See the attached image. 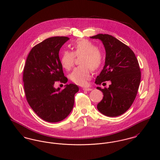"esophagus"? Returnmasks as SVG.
I'll use <instances>...</instances> for the list:
<instances>
[{
  "label": "esophagus",
  "instance_id": "1",
  "mask_svg": "<svg viewBox=\"0 0 160 160\" xmlns=\"http://www.w3.org/2000/svg\"><path fill=\"white\" fill-rule=\"evenodd\" d=\"M82 90L84 91H91L92 89L91 88H83Z\"/></svg>",
  "mask_w": 160,
  "mask_h": 160
}]
</instances>
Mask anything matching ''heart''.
I'll return each mask as SVG.
<instances>
[{
    "label": "heart",
    "mask_w": 160,
    "mask_h": 160,
    "mask_svg": "<svg viewBox=\"0 0 160 160\" xmlns=\"http://www.w3.org/2000/svg\"><path fill=\"white\" fill-rule=\"evenodd\" d=\"M72 52L63 50L60 57L62 67L68 71L74 64L76 57H79L81 65L74 69L69 74L70 80L79 86H86L91 78V70L98 71L103 64L105 57L103 52L94 43L86 39L76 40L71 45Z\"/></svg>",
    "instance_id": "b5f03b06"
}]
</instances>
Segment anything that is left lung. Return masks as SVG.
<instances>
[{
  "label": "left lung",
  "mask_w": 160,
  "mask_h": 160,
  "mask_svg": "<svg viewBox=\"0 0 160 160\" xmlns=\"http://www.w3.org/2000/svg\"><path fill=\"white\" fill-rule=\"evenodd\" d=\"M91 38L101 40L106 50L105 64L95 84L112 82L108 88H97L103 94L97 109L107 116H119L131 107L136 97L141 79L138 60L128 46L111 35L98 34Z\"/></svg>",
  "instance_id": "obj_1"
}]
</instances>
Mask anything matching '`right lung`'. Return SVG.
<instances>
[{
    "mask_svg": "<svg viewBox=\"0 0 160 160\" xmlns=\"http://www.w3.org/2000/svg\"><path fill=\"white\" fill-rule=\"evenodd\" d=\"M69 38L52 37L32 48L27 57L23 80L26 98L33 111L43 120L56 122L67 118L71 112L77 85L69 84L62 90L56 89V81L65 84L58 53Z\"/></svg>",
    "mask_w": 160,
    "mask_h": 160,
    "instance_id": "right-lung-1",
    "label": "right lung"
}]
</instances>
